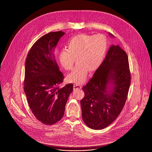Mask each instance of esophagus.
I'll return each mask as SVG.
<instances>
[{
	"label": "esophagus",
	"mask_w": 152,
	"mask_h": 152,
	"mask_svg": "<svg viewBox=\"0 0 152 152\" xmlns=\"http://www.w3.org/2000/svg\"><path fill=\"white\" fill-rule=\"evenodd\" d=\"M82 88V86L79 85L78 84H77V83H75L74 84V90H80Z\"/></svg>",
	"instance_id": "esophagus-1"
}]
</instances>
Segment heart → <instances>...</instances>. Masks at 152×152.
<instances>
[{
  "label": "heart",
  "instance_id": "obj_1",
  "mask_svg": "<svg viewBox=\"0 0 152 152\" xmlns=\"http://www.w3.org/2000/svg\"><path fill=\"white\" fill-rule=\"evenodd\" d=\"M66 48L59 52L60 63L65 69L71 70L75 57L77 64L68 80L80 84L86 80L88 70L93 71L100 65L107 51V40L102 34H81L72 37Z\"/></svg>",
  "mask_w": 152,
  "mask_h": 152
}]
</instances>
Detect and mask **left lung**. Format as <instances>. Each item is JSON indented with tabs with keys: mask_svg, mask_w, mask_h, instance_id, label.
<instances>
[{
	"mask_svg": "<svg viewBox=\"0 0 152 152\" xmlns=\"http://www.w3.org/2000/svg\"><path fill=\"white\" fill-rule=\"evenodd\" d=\"M130 82L126 52L118 45H111L93 77L83 87L85 96L81 107L85 124L94 130L111 124L124 107Z\"/></svg>",
	"mask_w": 152,
	"mask_h": 152,
	"instance_id": "left-lung-1",
	"label": "left lung"
}]
</instances>
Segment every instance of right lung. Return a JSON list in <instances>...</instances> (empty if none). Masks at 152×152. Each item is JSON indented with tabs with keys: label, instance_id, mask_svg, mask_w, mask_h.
<instances>
[{
	"label": "right lung",
	"instance_id": "right-lung-1",
	"mask_svg": "<svg viewBox=\"0 0 152 152\" xmlns=\"http://www.w3.org/2000/svg\"><path fill=\"white\" fill-rule=\"evenodd\" d=\"M62 31L52 32L38 39L29 51L25 62L24 91L32 113L41 123L52 125L64 114L73 84L60 87L64 75L53 51Z\"/></svg>",
	"mask_w": 152,
	"mask_h": 152
}]
</instances>
